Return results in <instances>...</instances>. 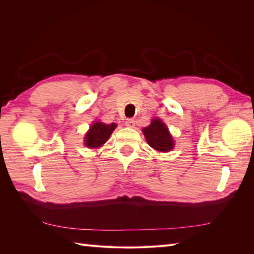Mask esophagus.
<instances>
[{"mask_svg":"<svg viewBox=\"0 0 254 254\" xmlns=\"http://www.w3.org/2000/svg\"><path fill=\"white\" fill-rule=\"evenodd\" d=\"M125 125H126L127 127L133 128V127L135 126V122H134V120H132V119H127L126 122H125Z\"/></svg>","mask_w":254,"mask_h":254,"instance_id":"obj_1","label":"esophagus"}]
</instances>
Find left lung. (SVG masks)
<instances>
[{
  "instance_id": "1",
  "label": "left lung",
  "mask_w": 254,
  "mask_h": 254,
  "mask_svg": "<svg viewBox=\"0 0 254 254\" xmlns=\"http://www.w3.org/2000/svg\"><path fill=\"white\" fill-rule=\"evenodd\" d=\"M146 141L153 149L158 151H170L174 147L173 137L168 132L167 127L159 119H153L151 124L143 129Z\"/></svg>"
}]
</instances>
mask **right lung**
<instances>
[{
	"mask_svg": "<svg viewBox=\"0 0 254 254\" xmlns=\"http://www.w3.org/2000/svg\"><path fill=\"white\" fill-rule=\"evenodd\" d=\"M117 127L115 124H104V123L97 122L90 127L89 132L84 137L86 146L90 148L101 147L103 144L107 142L109 136L113 132V130Z\"/></svg>",
	"mask_w": 254,
	"mask_h": 254,
	"instance_id": "right-lung-1",
	"label": "right lung"
}]
</instances>
